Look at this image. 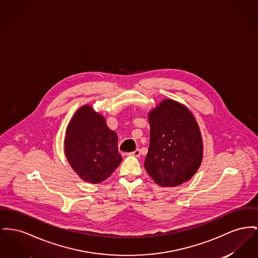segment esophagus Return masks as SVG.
<instances>
[{"label":"esophagus","mask_w":258,"mask_h":258,"mask_svg":"<svg viewBox=\"0 0 258 258\" xmlns=\"http://www.w3.org/2000/svg\"><path fill=\"white\" fill-rule=\"evenodd\" d=\"M127 156H135V157H139L140 156V150L137 149L134 152H131V153H127Z\"/></svg>","instance_id":"1"}]
</instances>
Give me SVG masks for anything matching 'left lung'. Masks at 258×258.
<instances>
[{
  "mask_svg": "<svg viewBox=\"0 0 258 258\" xmlns=\"http://www.w3.org/2000/svg\"><path fill=\"white\" fill-rule=\"evenodd\" d=\"M150 146L144 167L158 185L174 187L188 181L203 160L197 121L187 107L165 99L150 111Z\"/></svg>",
  "mask_w": 258,
  "mask_h": 258,
  "instance_id": "left-lung-1",
  "label": "left lung"
}]
</instances>
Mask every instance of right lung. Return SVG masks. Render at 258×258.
<instances>
[{
  "mask_svg": "<svg viewBox=\"0 0 258 258\" xmlns=\"http://www.w3.org/2000/svg\"><path fill=\"white\" fill-rule=\"evenodd\" d=\"M64 151L68 163L85 181L100 183L121 164L118 136L91 105L78 109L66 130Z\"/></svg>",
  "mask_w": 258,
  "mask_h": 258,
  "instance_id": "add662e5",
  "label": "right lung"
}]
</instances>
